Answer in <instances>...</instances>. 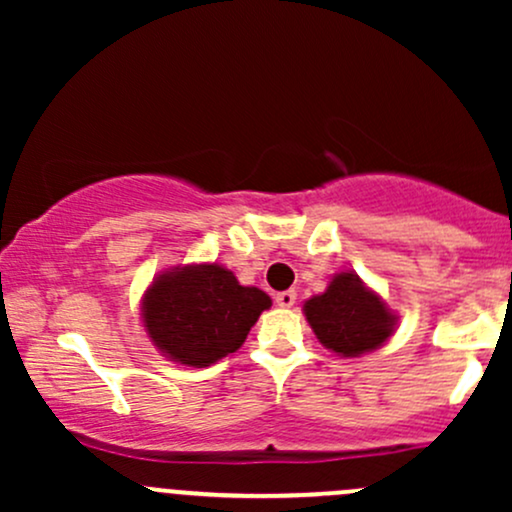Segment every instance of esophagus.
<instances>
[{
	"label": "esophagus",
	"instance_id": "esophagus-1",
	"mask_svg": "<svg viewBox=\"0 0 512 512\" xmlns=\"http://www.w3.org/2000/svg\"><path fill=\"white\" fill-rule=\"evenodd\" d=\"M274 301H276V305H279V308H291V305L296 303V293H293V291H279L274 296Z\"/></svg>",
	"mask_w": 512,
	"mask_h": 512
}]
</instances>
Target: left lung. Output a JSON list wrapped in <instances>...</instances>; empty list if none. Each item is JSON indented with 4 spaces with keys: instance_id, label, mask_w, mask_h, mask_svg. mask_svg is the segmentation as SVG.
<instances>
[{
    "instance_id": "left-lung-1",
    "label": "left lung",
    "mask_w": 512,
    "mask_h": 512,
    "mask_svg": "<svg viewBox=\"0 0 512 512\" xmlns=\"http://www.w3.org/2000/svg\"><path fill=\"white\" fill-rule=\"evenodd\" d=\"M305 317L317 339L342 356L378 349L395 325L387 305L349 272L334 276L322 296L305 303Z\"/></svg>"
}]
</instances>
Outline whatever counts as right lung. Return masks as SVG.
I'll return each mask as SVG.
<instances>
[{
    "instance_id": "1",
    "label": "right lung",
    "mask_w": 512,
    "mask_h": 512,
    "mask_svg": "<svg viewBox=\"0 0 512 512\" xmlns=\"http://www.w3.org/2000/svg\"><path fill=\"white\" fill-rule=\"evenodd\" d=\"M269 305L267 293L240 286L228 269L197 264L173 269L151 284L144 296V325L163 354L204 368L240 349Z\"/></svg>"
}]
</instances>
